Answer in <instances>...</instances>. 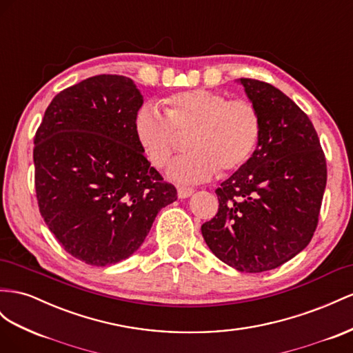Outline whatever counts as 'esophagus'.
I'll use <instances>...</instances> for the list:
<instances>
[{
  "mask_svg": "<svg viewBox=\"0 0 353 353\" xmlns=\"http://www.w3.org/2000/svg\"><path fill=\"white\" fill-rule=\"evenodd\" d=\"M194 193V190L187 188V187H178V197L179 199H187Z\"/></svg>",
  "mask_w": 353,
  "mask_h": 353,
  "instance_id": "obj_1",
  "label": "esophagus"
}]
</instances>
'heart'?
Listing matches in <instances>:
<instances>
[{
    "mask_svg": "<svg viewBox=\"0 0 353 353\" xmlns=\"http://www.w3.org/2000/svg\"><path fill=\"white\" fill-rule=\"evenodd\" d=\"M165 114L153 105L142 107L135 119L138 144L151 165L161 169L190 135L188 154L175 160L169 175L179 183L197 184L242 168L259 145L261 119L248 99L196 89L179 92L165 102Z\"/></svg>",
    "mask_w": 353,
    "mask_h": 353,
    "instance_id": "b5f03b06",
    "label": "heart"
}]
</instances>
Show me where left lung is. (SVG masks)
Returning a JSON list of instances; mask_svg holds the SVG:
<instances>
[{
  "mask_svg": "<svg viewBox=\"0 0 353 353\" xmlns=\"http://www.w3.org/2000/svg\"><path fill=\"white\" fill-rule=\"evenodd\" d=\"M237 81L259 110L261 135L250 160L215 190L220 206L202 234L221 261L260 273L309 245L327 185V161L297 103L269 83Z\"/></svg>",
  "mask_w": 353,
  "mask_h": 353,
  "instance_id": "left-lung-1",
  "label": "left lung"
}]
</instances>
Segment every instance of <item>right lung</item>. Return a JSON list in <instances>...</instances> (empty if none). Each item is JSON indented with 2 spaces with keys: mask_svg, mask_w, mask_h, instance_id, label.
<instances>
[{
  "mask_svg": "<svg viewBox=\"0 0 353 353\" xmlns=\"http://www.w3.org/2000/svg\"><path fill=\"white\" fill-rule=\"evenodd\" d=\"M133 80L102 74L56 94L34 138L35 192L49 230L90 265L126 260L176 190L150 166Z\"/></svg>",
  "mask_w": 353,
  "mask_h": 353,
  "instance_id": "add662e5",
  "label": "right lung"
}]
</instances>
